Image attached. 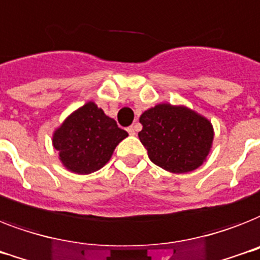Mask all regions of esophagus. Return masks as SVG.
I'll use <instances>...</instances> for the list:
<instances>
[{"label": "esophagus", "instance_id": "1", "mask_svg": "<svg viewBox=\"0 0 260 260\" xmlns=\"http://www.w3.org/2000/svg\"><path fill=\"white\" fill-rule=\"evenodd\" d=\"M127 132L130 136H136V133H137L136 126H130V127H127Z\"/></svg>", "mask_w": 260, "mask_h": 260}]
</instances>
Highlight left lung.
Returning a JSON list of instances; mask_svg holds the SVG:
<instances>
[{
  "instance_id": "8db88e82",
  "label": "left lung",
  "mask_w": 260,
  "mask_h": 260,
  "mask_svg": "<svg viewBox=\"0 0 260 260\" xmlns=\"http://www.w3.org/2000/svg\"><path fill=\"white\" fill-rule=\"evenodd\" d=\"M140 122L138 137L149 158L170 173L197 169L212 149V123L185 106L159 103L142 113Z\"/></svg>"
}]
</instances>
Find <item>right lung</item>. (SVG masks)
I'll use <instances>...</instances> for the list:
<instances>
[{"instance_id": "obj_1", "label": "right lung", "mask_w": 260, "mask_h": 260, "mask_svg": "<svg viewBox=\"0 0 260 260\" xmlns=\"http://www.w3.org/2000/svg\"><path fill=\"white\" fill-rule=\"evenodd\" d=\"M127 136L94 102H87L53 132L52 145L66 169L90 174L109 162L118 143Z\"/></svg>"}]
</instances>
